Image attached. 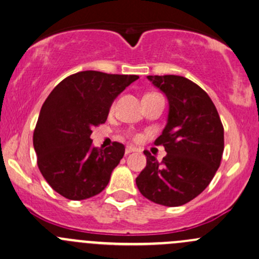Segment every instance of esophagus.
Here are the masks:
<instances>
[{
    "label": "esophagus",
    "instance_id": "esophagus-1",
    "mask_svg": "<svg viewBox=\"0 0 259 259\" xmlns=\"http://www.w3.org/2000/svg\"><path fill=\"white\" fill-rule=\"evenodd\" d=\"M137 151V149L134 148V146H126V148H125V155H129V154H132V152H135Z\"/></svg>",
    "mask_w": 259,
    "mask_h": 259
}]
</instances>
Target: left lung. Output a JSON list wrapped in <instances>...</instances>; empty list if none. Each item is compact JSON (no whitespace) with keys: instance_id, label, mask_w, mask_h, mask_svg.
<instances>
[{"instance_id":"8db88e82","label":"left lung","mask_w":259,"mask_h":259,"mask_svg":"<svg viewBox=\"0 0 259 259\" xmlns=\"http://www.w3.org/2000/svg\"><path fill=\"white\" fill-rule=\"evenodd\" d=\"M148 79L167 98V122L155 140L167 155L160 164L144 151L146 166L137 186L152 202L176 207L194 200L213 179L225 148L223 126L211 98L194 81L180 75Z\"/></svg>"}]
</instances>
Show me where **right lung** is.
<instances>
[{
	"mask_svg": "<svg viewBox=\"0 0 259 259\" xmlns=\"http://www.w3.org/2000/svg\"><path fill=\"white\" fill-rule=\"evenodd\" d=\"M138 75L84 70L63 79L48 95L33 133L40 174L68 200L100 194L124 156L120 143L94 148L92 129L105 122L115 98Z\"/></svg>",
	"mask_w": 259,
	"mask_h": 259,
	"instance_id": "obj_1",
	"label": "right lung"
}]
</instances>
